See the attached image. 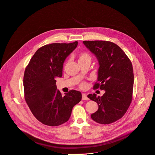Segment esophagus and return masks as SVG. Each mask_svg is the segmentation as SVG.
Masks as SVG:
<instances>
[{"label": "esophagus", "instance_id": "obj_1", "mask_svg": "<svg viewBox=\"0 0 155 155\" xmlns=\"http://www.w3.org/2000/svg\"><path fill=\"white\" fill-rule=\"evenodd\" d=\"M82 100H89V98L87 97V96L86 94L83 93V94H82Z\"/></svg>", "mask_w": 155, "mask_h": 155}]
</instances>
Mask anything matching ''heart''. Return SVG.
Returning a JSON list of instances; mask_svg holds the SVG:
<instances>
[{"label":"heart","instance_id":"heart-1","mask_svg":"<svg viewBox=\"0 0 155 155\" xmlns=\"http://www.w3.org/2000/svg\"><path fill=\"white\" fill-rule=\"evenodd\" d=\"M91 61V55L87 52V51H82L78 55V61ZM85 83H82L81 84V87L85 86Z\"/></svg>","mask_w":155,"mask_h":155}]
</instances>
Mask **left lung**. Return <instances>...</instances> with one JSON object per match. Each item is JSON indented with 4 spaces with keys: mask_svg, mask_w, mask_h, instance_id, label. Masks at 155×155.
<instances>
[{
    "mask_svg": "<svg viewBox=\"0 0 155 155\" xmlns=\"http://www.w3.org/2000/svg\"><path fill=\"white\" fill-rule=\"evenodd\" d=\"M83 43L95 55L99 64L94 89L105 91L101 97L95 94L87 95L98 105L91 118L101 124L113 123L124 115L131 104L134 85L132 63L124 51L113 42L85 41Z\"/></svg>",
    "mask_w": 155,
    "mask_h": 155,
    "instance_id": "1",
    "label": "left lung"
}]
</instances>
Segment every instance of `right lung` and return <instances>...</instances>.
I'll use <instances>...</instances> for the list:
<instances>
[{
    "label": "right lung",
    "mask_w": 155,
    "mask_h": 155,
    "mask_svg": "<svg viewBox=\"0 0 155 155\" xmlns=\"http://www.w3.org/2000/svg\"><path fill=\"white\" fill-rule=\"evenodd\" d=\"M78 44L75 41L42 46L36 51L25 69V100L32 114L45 125L58 126L68 121L73 107L81 100V92L75 90L63 97L57 90L55 80L62 76L64 61Z\"/></svg>",
    "instance_id": "obj_1"
}]
</instances>
